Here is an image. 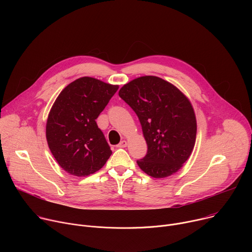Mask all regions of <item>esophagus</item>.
<instances>
[{"label":"esophagus","instance_id":"esophagus-1","mask_svg":"<svg viewBox=\"0 0 252 252\" xmlns=\"http://www.w3.org/2000/svg\"><path fill=\"white\" fill-rule=\"evenodd\" d=\"M126 146H127V142H126V140H122L117 147H118V148H126Z\"/></svg>","mask_w":252,"mask_h":252}]
</instances>
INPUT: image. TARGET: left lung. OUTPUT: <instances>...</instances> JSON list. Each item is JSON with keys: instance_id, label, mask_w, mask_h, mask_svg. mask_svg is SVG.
I'll return each instance as SVG.
<instances>
[{"instance_id": "8db88e82", "label": "left lung", "mask_w": 252, "mask_h": 252, "mask_svg": "<svg viewBox=\"0 0 252 252\" xmlns=\"http://www.w3.org/2000/svg\"><path fill=\"white\" fill-rule=\"evenodd\" d=\"M119 95L136 114L147 141V156L136 160L140 169L155 178L176 172L195 143L196 120L189 98L154 76L134 79L120 90Z\"/></svg>"}]
</instances>
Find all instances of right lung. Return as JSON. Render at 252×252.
Instances as JSON below:
<instances>
[{
  "instance_id": "1",
  "label": "right lung",
  "mask_w": 252,
  "mask_h": 252,
  "mask_svg": "<svg viewBox=\"0 0 252 252\" xmlns=\"http://www.w3.org/2000/svg\"><path fill=\"white\" fill-rule=\"evenodd\" d=\"M119 86L84 77L66 86L48 117V145L60 166L75 176L99 170L112 155L95 120Z\"/></svg>"
}]
</instances>
